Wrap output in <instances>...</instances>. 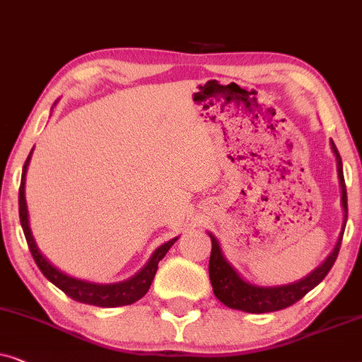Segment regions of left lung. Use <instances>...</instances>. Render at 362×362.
<instances>
[{
    "mask_svg": "<svg viewBox=\"0 0 362 362\" xmlns=\"http://www.w3.org/2000/svg\"><path fill=\"white\" fill-rule=\"evenodd\" d=\"M331 148L336 156V165H338V177L341 185V205H343L344 210L343 230H341V235L334 250L329 253V257L326 258V262L322 263L321 267H317L315 272L308 274L306 278L300 279V281L281 286H257L245 281V279L240 276V273L226 262L223 253H221L218 240H216L211 233H209V237L211 240V253L209 263L210 281L211 286H214L215 296L218 298L225 306L231 308V310H240L245 313H272L285 310V308L300 301L306 293H310L313 290V288L320 285L326 274L329 273L336 258H338L341 242H343L344 226L346 221H348V195H346L343 162H341V156L332 141Z\"/></svg>",
    "mask_w": 362,
    "mask_h": 362,
    "instance_id": "8db88e82",
    "label": "left lung"
}]
</instances>
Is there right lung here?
<instances>
[{"instance_id": "right-lung-1", "label": "right lung", "mask_w": 362, "mask_h": 362, "mask_svg": "<svg viewBox=\"0 0 362 362\" xmlns=\"http://www.w3.org/2000/svg\"><path fill=\"white\" fill-rule=\"evenodd\" d=\"M30 158H31V153L28 156L26 162H24L21 185H19V220H21V226L24 231V237H26L28 247H30V252L33 255V258H35L37 268L41 269V273L49 279L52 285H56L59 290L64 291L67 296L72 298V300L86 303V305L100 306V308H117V306L132 305V303L141 300L152 285L153 276H156V272L158 268V262L165 257V253L170 250L172 245L177 242L178 237L170 240V242L163 243L162 247H158L156 252H153L152 258L148 259L146 267H144L137 274H134L132 278L125 279V281L112 283V285H99V283L84 281V279L72 278L69 274L62 273L61 269L52 267L49 259L42 257V253L40 252V248H37L35 238H33V233L30 228L26 199H24V182H26V170H28V165H30Z\"/></svg>"}]
</instances>
